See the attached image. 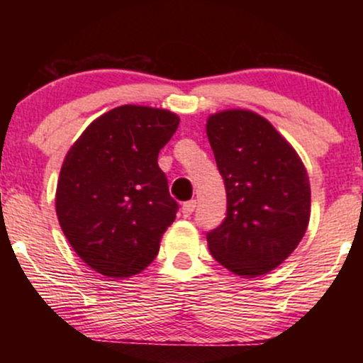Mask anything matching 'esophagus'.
<instances>
[{"instance_id": "obj_1", "label": "esophagus", "mask_w": 363, "mask_h": 363, "mask_svg": "<svg viewBox=\"0 0 363 363\" xmlns=\"http://www.w3.org/2000/svg\"><path fill=\"white\" fill-rule=\"evenodd\" d=\"M194 210H196V201H194V199H191V201H186L184 205H182V208H181L182 216H184V218H189V216L194 213Z\"/></svg>"}]
</instances>
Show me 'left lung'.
I'll return each instance as SVG.
<instances>
[{
    "instance_id": "left-lung-1",
    "label": "left lung",
    "mask_w": 363,
    "mask_h": 363,
    "mask_svg": "<svg viewBox=\"0 0 363 363\" xmlns=\"http://www.w3.org/2000/svg\"><path fill=\"white\" fill-rule=\"evenodd\" d=\"M206 135L227 191V215L206 234L210 252L239 277L269 273L295 251L309 225L306 167L256 112L210 116Z\"/></svg>"
}]
</instances>
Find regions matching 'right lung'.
Here are the masks:
<instances>
[{
    "label": "right lung",
    "instance_id": "add662e5",
    "mask_svg": "<svg viewBox=\"0 0 363 363\" xmlns=\"http://www.w3.org/2000/svg\"><path fill=\"white\" fill-rule=\"evenodd\" d=\"M177 126L169 111L116 107L82 133L62 162L56 191L62 234L104 277L143 272L176 218L179 205L157 158Z\"/></svg>",
    "mask_w": 363,
    "mask_h": 363
}]
</instances>
